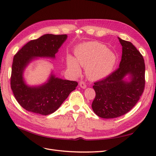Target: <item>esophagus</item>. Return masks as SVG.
I'll list each match as a JSON object with an SVG mask.
<instances>
[{"label": "esophagus", "mask_w": 156, "mask_h": 156, "mask_svg": "<svg viewBox=\"0 0 156 156\" xmlns=\"http://www.w3.org/2000/svg\"><path fill=\"white\" fill-rule=\"evenodd\" d=\"M79 86L83 88H87V84L83 81H81L79 82Z\"/></svg>", "instance_id": "obj_1"}]
</instances>
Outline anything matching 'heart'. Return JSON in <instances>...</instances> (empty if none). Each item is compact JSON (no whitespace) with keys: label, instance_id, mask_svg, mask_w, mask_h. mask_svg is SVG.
<instances>
[{"label":"heart","instance_id":"1","mask_svg":"<svg viewBox=\"0 0 156 156\" xmlns=\"http://www.w3.org/2000/svg\"><path fill=\"white\" fill-rule=\"evenodd\" d=\"M75 56L76 60L72 56L68 57V68L75 73H79L78 62L83 67L86 68L87 75L92 79L107 77L116 62V55L107 50L105 45L97 41L87 42L78 46L75 50Z\"/></svg>","mask_w":156,"mask_h":156}]
</instances>
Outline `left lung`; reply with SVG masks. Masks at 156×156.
Here are the masks:
<instances>
[{
  "mask_svg": "<svg viewBox=\"0 0 156 156\" xmlns=\"http://www.w3.org/2000/svg\"><path fill=\"white\" fill-rule=\"evenodd\" d=\"M122 55L119 68L105 78L94 82L96 97L92 103L94 112L103 119L124 115L139 100L145 87V64L143 55L130 41L119 38ZM130 74V82L123 78Z\"/></svg>",
  "mask_w": 156,
  "mask_h": 156,
  "instance_id": "obj_1",
  "label": "left lung"
}]
</instances>
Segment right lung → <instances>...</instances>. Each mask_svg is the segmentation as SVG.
<instances>
[{
	"label": "right lung",
	"instance_id": "right-lung-1",
	"mask_svg": "<svg viewBox=\"0 0 156 156\" xmlns=\"http://www.w3.org/2000/svg\"><path fill=\"white\" fill-rule=\"evenodd\" d=\"M66 38V34H45L28 42L14 55L11 88L17 101L25 110L42 115H50L58 109L78 85L77 81L56 78L53 75L48 83L38 87H28L23 81V70L33 57L54 58Z\"/></svg>",
	"mask_w": 156,
	"mask_h": 156
}]
</instances>
